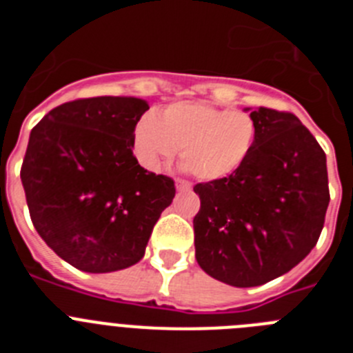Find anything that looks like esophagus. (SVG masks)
<instances>
[{"label": "esophagus", "instance_id": "1", "mask_svg": "<svg viewBox=\"0 0 353 353\" xmlns=\"http://www.w3.org/2000/svg\"><path fill=\"white\" fill-rule=\"evenodd\" d=\"M174 187H176V191L180 192L191 191V183L185 182V180H176V182H174Z\"/></svg>", "mask_w": 353, "mask_h": 353}]
</instances>
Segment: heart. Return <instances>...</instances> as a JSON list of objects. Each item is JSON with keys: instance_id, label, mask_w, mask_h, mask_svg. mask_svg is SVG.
I'll use <instances>...</instances> for the list:
<instances>
[{"instance_id": "obj_1", "label": "heart", "mask_w": 353, "mask_h": 353, "mask_svg": "<svg viewBox=\"0 0 353 353\" xmlns=\"http://www.w3.org/2000/svg\"><path fill=\"white\" fill-rule=\"evenodd\" d=\"M254 141L251 114L207 102H174L155 117L146 114L134 132V150L146 170H162L180 148V164L203 182L235 173Z\"/></svg>"}]
</instances>
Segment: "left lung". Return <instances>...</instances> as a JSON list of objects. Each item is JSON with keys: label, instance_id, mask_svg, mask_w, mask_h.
Returning <instances> with one entry per match:
<instances>
[{"label": "left lung", "instance_id": "left-lung-1", "mask_svg": "<svg viewBox=\"0 0 353 353\" xmlns=\"http://www.w3.org/2000/svg\"><path fill=\"white\" fill-rule=\"evenodd\" d=\"M251 117L256 141L244 164L194 185L196 260L236 288L265 285L301 263L316 245L330 199L325 152L301 120L269 108Z\"/></svg>", "mask_w": 353, "mask_h": 353}]
</instances>
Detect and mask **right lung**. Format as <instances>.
<instances>
[{"instance_id": "add662e5", "label": "right lung", "mask_w": 353, "mask_h": 353, "mask_svg": "<svg viewBox=\"0 0 353 353\" xmlns=\"http://www.w3.org/2000/svg\"><path fill=\"white\" fill-rule=\"evenodd\" d=\"M148 102L93 97L65 102L31 130L21 168L33 226L83 272L127 269L145 256L174 182L139 166L134 129Z\"/></svg>"}]
</instances>
